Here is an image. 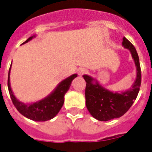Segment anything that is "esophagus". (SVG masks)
Returning a JSON list of instances; mask_svg holds the SVG:
<instances>
[{
  "instance_id": "esophagus-1",
  "label": "esophagus",
  "mask_w": 152,
  "mask_h": 152,
  "mask_svg": "<svg viewBox=\"0 0 152 152\" xmlns=\"http://www.w3.org/2000/svg\"><path fill=\"white\" fill-rule=\"evenodd\" d=\"M87 73V70L86 69H80V70L78 71V74L79 76H83V74Z\"/></svg>"
}]
</instances>
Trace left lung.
I'll list each match as a JSON object with an SVG mask.
<instances>
[{
  "label": "left lung",
  "instance_id": "obj_1",
  "mask_svg": "<svg viewBox=\"0 0 152 152\" xmlns=\"http://www.w3.org/2000/svg\"><path fill=\"white\" fill-rule=\"evenodd\" d=\"M123 46L130 51L136 65L137 76L131 88L122 92H112L104 88L92 76H83L87 83L85 89L86 106L91 115L99 121H108L123 115L134 104L140 91L141 72L137 52L126 37L123 38Z\"/></svg>",
  "mask_w": 152,
  "mask_h": 152
}]
</instances>
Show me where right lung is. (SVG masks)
Masks as SVG:
<instances>
[{"mask_svg": "<svg viewBox=\"0 0 152 152\" xmlns=\"http://www.w3.org/2000/svg\"><path fill=\"white\" fill-rule=\"evenodd\" d=\"M36 35L28 38L23 44H26L29 40L34 38ZM12 65L10 66L9 72H8V87L9 91L10 97L12 98L13 104L16 109L20 112L21 114L26 117L28 119L37 122H44L53 119L59 112L64 104V97L65 93L69 91L72 81L77 76V74H72V76H69L55 87V89L46 97L38 102L25 104L23 102L18 101L14 95L11 88L10 84V71H11Z\"/></svg>", "mask_w": 152, "mask_h": 152, "instance_id": "right-lung-1", "label": "right lung"}]
</instances>
